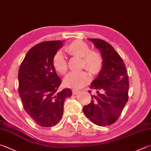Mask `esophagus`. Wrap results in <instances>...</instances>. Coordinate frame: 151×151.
<instances>
[{
	"label": "esophagus",
	"mask_w": 151,
	"mask_h": 151,
	"mask_svg": "<svg viewBox=\"0 0 151 151\" xmlns=\"http://www.w3.org/2000/svg\"><path fill=\"white\" fill-rule=\"evenodd\" d=\"M78 93H80V91L77 90H73V94H77Z\"/></svg>",
	"instance_id": "obj_1"
}]
</instances>
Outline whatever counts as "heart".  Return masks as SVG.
I'll return each mask as SVG.
<instances>
[{"label": "heart", "mask_w": 151, "mask_h": 151, "mask_svg": "<svg viewBox=\"0 0 151 151\" xmlns=\"http://www.w3.org/2000/svg\"><path fill=\"white\" fill-rule=\"evenodd\" d=\"M65 51L70 55L82 57L83 66L93 75H97L102 70L104 66V59L99 51L90 50V46L81 40H75L65 48ZM53 67L57 72L65 75L68 70L66 57L61 51H57L52 59ZM90 82V76L86 71L70 73L65 76V86L78 89L86 86Z\"/></svg>", "instance_id": "heart-1"}]
</instances>
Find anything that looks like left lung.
I'll list each match as a JSON object with an SVG mask.
<instances>
[{
  "label": "left lung",
  "instance_id": "8db88e82",
  "mask_svg": "<svg viewBox=\"0 0 151 151\" xmlns=\"http://www.w3.org/2000/svg\"><path fill=\"white\" fill-rule=\"evenodd\" d=\"M88 40L100 51L104 66L89 86L96 90L97 94L91 95V102L83 107V111L94 124L110 125L119 118L128 101L129 83L127 69L122 57L109 43L100 39Z\"/></svg>",
  "mask_w": 151,
  "mask_h": 151
}]
</instances>
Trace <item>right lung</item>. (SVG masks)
<instances>
[{
  "label": "right lung",
  "mask_w": 151,
  "mask_h": 151,
  "mask_svg": "<svg viewBox=\"0 0 151 151\" xmlns=\"http://www.w3.org/2000/svg\"><path fill=\"white\" fill-rule=\"evenodd\" d=\"M62 41L38 43L28 51L18 71V92L25 111L38 125L50 127L57 125L63 114L70 88L61 91V80L55 70L52 59L63 44Z\"/></svg>",
  "instance_id": "add662e5"
}]
</instances>
